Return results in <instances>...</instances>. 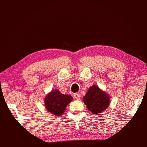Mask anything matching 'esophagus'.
I'll return each instance as SVG.
<instances>
[{"instance_id":"obj_1","label":"esophagus","mask_w":147,"mask_h":147,"mask_svg":"<svg viewBox=\"0 0 147 147\" xmlns=\"http://www.w3.org/2000/svg\"><path fill=\"white\" fill-rule=\"evenodd\" d=\"M74 98H75L76 99H80L81 98L80 95L79 93H75V94H74Z\"/></svg>"}]
</instances>
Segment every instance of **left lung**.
Wrapping results in <instances>:
<instances>
[{
	"mask_svg": "<svg viewBox=\"0 0 147 147\" xmlns=\"http://www.w3.org/2000/svg\"><path fill=\"white\" fill-rule=\"evenodd\" d=\"M88 110L94 115H98L108 107L110 97L96 85L90 86L83 98Z\"/></svg>",
	"mask_w": 147,
	"mask_h": 147,
	"instance_id": "obj_1",
	"label": "left lung"
}]
</instances>
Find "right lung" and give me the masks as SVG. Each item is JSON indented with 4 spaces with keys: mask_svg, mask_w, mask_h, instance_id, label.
Returning a JSON list of instances; mask_svg holds the SVG:
<instances>
[{
    "mask_svg": "<svg viewBox=\"0 0 147 147\" xmlns=\"http://www.w3.org/2000/svg\"><path fill=\"white\" fill-rule=\"evenodd\" d=\"M73 97L69 95H64L59 90H54L46 97L45 105L48 112L54 116H61Z\"/></svg>",
    "mask_w": 147,
    "mask_h": 147,
    "instance_id": "1",
    "label": "right lung"
}]
</instances>
